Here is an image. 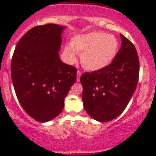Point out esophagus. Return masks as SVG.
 <instances>
[{"label":"esophagus","mask_w":156,"mask_h":156,"mask_svg":"<svg viewBox=\"0 0 156 156\" xmlns=\"http://www.w3.org/2000/svg\"><path fill=\"white\" fill-rule=\"evenodd\" d=\"M80 76H81V72L78 70V72H77V81H79L80 80Z\"/></svg>","instance_id":"34e87169"}]
</instances>
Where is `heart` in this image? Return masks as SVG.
Returning <instances> with one entry per match:
<instances>
[{
	"instance_id": "1",
	"label": "heart",
	"mask_w": 156,
	"mask_h": 156,
	"mask_svg": "<svg viewBox=\"0 0 156 156\" xmlns=\"http://www.w3.org/2000/svg\"><path fill=\"white\" fill-rule=\"evenodd\" d=\"M118 49L119 42L114 35L92 31L73 37L70 46L66 45L64 53L70 62H76V53L80 54L82 65L89 70L96 71L112 63Z\"/></svg>"
}]
</instances>
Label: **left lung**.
Listing matches in <instances>:
<instances>
[{
    "label": "left lung",
    "instance_id": "8db88e82",
    "mask_svg": "<svg viewBox=\"0 0 156 156\" xmlns=\"http://www.w3.org/2000/svg\"><path fill=\"white\" fill-rule=\"evenodd\" d=\"M122 45L106 67L80 76L82 100L87 114L101 122L120 115L135 92L139 80V60L135 46L120 34Z\"/></svg>",
    "mask_w": 156,
    "mask_h": 156
}]
</instances>
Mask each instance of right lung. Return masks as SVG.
Returning a JSON list of instances; mask_svg holds the SVG:
<instances>
[{
  "mask_svg": "<svg viewBox=\"0 0 156 156\" xmlns=\"http://www.w3.org/2000/svg\"><path fill=\"white\" fill-rule=\"evenodd\" d=\"M64 26H35L21 37L11 63L17 99L30 117L39 122L54 119L63 110L64 98L76 80L77 69L60 60Z\"/></svg>",
  "mask_w": 156,
  "mask_h": 156,
  "instance_id": "add662e5",
  "label": "right lung"
}]
</instances>
